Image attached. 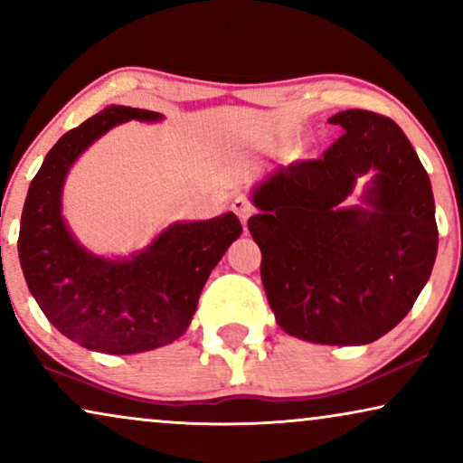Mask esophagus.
I'll use <instances>...</instances> for the list:
<instances>
[{
  "label": "esophagus",
  "instance_id": "34e87169",
  "mask_svg": "<svg viewBox=\"0 0 463 463\" xmlns=\"http://www.w3.org/2000/svg\"><path fill=\"white\" fill-rule=\"evenodd\" d=\"M232 208H233V213L238 214V219L242 221V223L246 225V221H249V217L252 213H255V206H252V202L246 198V195H236V198H233V202H232Z\"/></svg>",
  "mask_w": 463,
  "mask_h": 463
}]
</instances>
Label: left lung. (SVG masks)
I'll use <instances>...</instances> for the list:
<instances>
[{"label":"left lung","mask_w":463,"mask_h":463,"mask_svg":"<svg viewBox=\"0 0 463 463\" xmlns=\"http://www.w3.org/2000/svg\"><path fill=\"white\" fill-rule=\"evenodd\" d=\"M318 160L280 166L252 192L265 295L282 331L325 345H364L392 331L432 274L439 230L426 168L396 122L347 109ZM375 172L364 207L340 206Z\"/></svg>","instance_id":"obj_1"}]
</instances>
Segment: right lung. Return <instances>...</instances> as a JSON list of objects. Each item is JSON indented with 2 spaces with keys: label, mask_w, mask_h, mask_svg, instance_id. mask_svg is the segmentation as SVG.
Instances as JSON below:
<instances>
[{
  "label": "right lung",
  "mask_w": 463,
  "mask_h": 463,
  "mask_svg": "<svg viewBox=\"0 0 463 463\" xmlns=\"http://www.w3.org/2000/svg\"><path fill=\"white\" fill-rule=\"evenodd\" d=\"M162 113L111 105L69 130L48 151L24 200L18 259L31 295L59 331L86 350L137 354L173 344L187 331L202 288L242 233L238 217L166 227L130 259H105L75 242L61 214L73 162L113 126Z\"/></svg>",
  "instance_id": "add662e5"
}]
</instances>
